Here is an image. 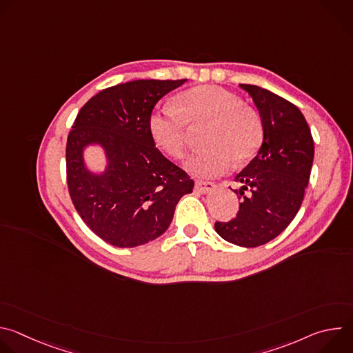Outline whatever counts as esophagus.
Here are the masks:
<instances>
[{
  "label": "esophagus",
  "mask_w": 353,
  "mask_h": 353,
  "mask_svg": "<svg viewBox=\"0 0 353 353\" xmlns=\"http://www.w3.org/2000/svg\"><path fill=\"white\" fill-rule=\"evenodd\" d=\"M216 190V185L211 181H196L195 183V191L201 194H211Z\"/></svg>",
  "instance_id": "1"
}]
</instances>
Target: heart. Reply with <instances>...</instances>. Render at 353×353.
Listing matches in <instances>:
<instances>
[{"instance_id": "b5f03b06", "label": "heart", "mask_w": 353, "mask_h": 353, "mask_svg": "<svg viewBox=\"0 0 353 353\" xmlns=\"http://www.w3.org/2000/svg\"><path fill=\"white\" fill-rule=\"evenodd\" d=\"M210 123L204 149L194 152L187 169L201 177L225 174L233 162L253 158L263 141L259 114L240 99L216 86H195L176 97V108L162 106L149 116L148 127L155 143L165 154L183 157L188 142V124Z\"/></svg>"}]
</instances>
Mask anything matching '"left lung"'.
<instances>
[{"mask_svg":"<svg viewBox=\"0 0 353 353\" xmlns=\"http://www.w3.org/2000/svg\"><path fill=\"white\" fill-rule=\"evenodd\" d=\"M259 110L263 143L256 158L234 180L240 208L216 233L241 247H257L279 236L296 216L309 184L314 159L310 127L301 112L283 97L256 85L240 83Z\"/></svg>","mask_w":353,"mask_h":353,"instance_id":"8db88e82","label":"left lung"}]
</instances>
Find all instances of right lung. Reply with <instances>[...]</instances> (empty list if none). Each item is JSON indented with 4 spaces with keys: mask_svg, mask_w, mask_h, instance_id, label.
Listing matches in <instances>:
<instances>
[{
    "mask_svg": "<svg viewBox=\"0 0 353 353\" xmlns=\"http://www.w3.org/2000/svg\"><path fill=\"white\" fill-rule=\"evenodd\" d=\"M187 79H138L99 92L78 113L67 141V181L75 210L100 239L137 247L163 234L194 181L150 137L148 120L159 100ZM103 149V171L84 161Z\"/></svg>",
    "mask_w": 353,
    "mask_h": 353,
    "instance_id": "obj_1",
    "label": "right lung"
}]
</instances>
